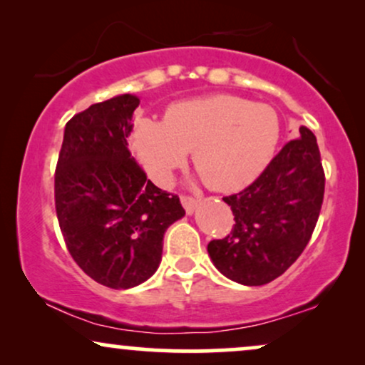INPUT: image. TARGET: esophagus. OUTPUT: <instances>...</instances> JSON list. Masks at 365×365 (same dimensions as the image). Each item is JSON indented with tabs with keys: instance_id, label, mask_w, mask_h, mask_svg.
Listing matches in <instances>:
<instances>
[{
	"instance_id": "34e87169",
	"label": "esophagus",
	"mask_w": 365,
	"mask_h": 365,
	"mask_svg": "<svg viewBox=\"0 0 365 365\" xmlns=\"http://www.w3.org/2000/svg\"><path fill=\"white\" fill-rule=\"evenodd\" d=\"M180 200H182V204H183V207H185L187 215H192L195 206H197V202H199V199H195V197H192V195H180Z\"/></svg>"
}]
</instances>
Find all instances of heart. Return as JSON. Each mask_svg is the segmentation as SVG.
Returning <instances> with one entry per match:
<instances>
[{"label": "heart", "mask_w": 365, "mask_h": 365, "mask_svg": "<svg viewBox=\"0 0 365 365\" xmlns=\"http://www.w3.org/2000/svg\"><path fill=\"white\" fill-rule=\"evenodd\" d=\"M279 140L278 113L233 96H211L173 104L163 123L140 118L132 148L159 185L192 150L197 173L215 190L245 187L266 168Z\"/></svg>", "instance_id": "obj_1"}]
</instances>
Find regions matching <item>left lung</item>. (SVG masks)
Returning a JSON list of instances; mask_svg holds the SVG:
<instances>
[{"mask_svg":"<svg viewBox=\"0 0 365 365\" xmlns=\"http://www.w3.org/2000/svg\"><path fill=\"white\" fill-rule=\"evenodd\" d=\"M257 178L223 197L232 207V232L211 240L207 252L226 278L261 287L282 276L311 240L322 199L324 170L316 135L300 127Z\"/></svg>","mask_w":365,"mask_h":365,"instance_id":"left-lung-1","label":"left lung"}]
</instances>
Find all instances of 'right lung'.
<instances>
[{
  "label": "right lung",
  "mask_w": 365,
  "mask_h": 365,
  "mask_svg": "<svg viewBox=\"0 0 365 365\" xmlns=\"http://www.w3.org/2000/svg\"><path fill=\"white\" fill-rule=\"evenodd\" d=\"M139 103L123 94L77 113L65 127L54 171L66 249L83 273L115 290L154 274L165 232L185 215L178 195L154 185L130 154Z\"/></svg>",
  "instance_id": "right-lung-1"
}]
</instances>
